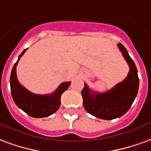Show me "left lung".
I'll return each mask as SVG.
<instances>
[{"mask_svg": "<svg viewBox=\"0 0 151 151\" xmlns=\"http://www.w3.org/2000/svg\"><path fill=\"white\" fill-rule=\"evenodd\" d=\"M117 47L129 67L127 77L108 92H93L86 83L81 92L85 110L100 119L113 120L123 116L131 107L138 91L137 68L125 47L122 43L117 44Z\"/></svg>", "mask_w": 151, "mask_h": 151, "instance_id": "8db88e82", "label": "left lung"}]
</instances>
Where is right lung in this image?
I'll return each mask as SVG.
<instances>
[{
    "label": "right lung",
    "instance_id": "add662e5",
    "mask_svg": "<svg viewBox=\"0 0 151 151\" xmlns=\"http://www.w3.org/2000/svg\"><path fill=\"white\" fill-rule=\"evenodd\" d=\"M27 49L23 50L14 65L10 76L12 97L17 106L32 117L42 118L50 116L58 110L61 104V96L70 86L71 82H63L55 92L49 95H38L32 93L18 82L16 68L20 58Z\"/></svg>",
    "mask_w": 151,
    "mask_h": 151
}]
</instances>
